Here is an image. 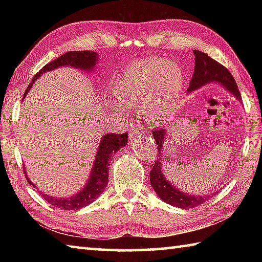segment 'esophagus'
I'll return each instance as SVG.
<instances>
[{"mask_svg":"<svg viewBox=\"0 0 262 262\" xmlns=\"http://www.w3.org/2000/svg\"><path fill=\"white\" fill-rule=\"evenodd\" d=\"M142 133H143V129H142V128H137V129H133V130L129 133V139L133 140V139H135L136 136H141Z\"/></svg>","mask_w":262,"mask_h":262,"instance_id":"34e87169","label":"esophagus"}]
</instances>
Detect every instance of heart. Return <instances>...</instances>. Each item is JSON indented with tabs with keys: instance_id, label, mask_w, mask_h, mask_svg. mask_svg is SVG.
Instances as JSON below:
<instances>
[{
	"instance_id": "obj_1",
	"label": "heart",
	"mask_w": 262,
	"mask_h": 262,
	"mask_svg": "<svg viewBox=\"0 0 262 262\" xmlns=\"http://www.w3.org/2000/svg\"><path fill=\"white\" fill-rule=\"evenodd\" d=\"M183 85V74L178 66L155 57L130 66L114 91L127 107L143 110L149 122H159L174 108Z\"/></svg>"
}]
</instances>
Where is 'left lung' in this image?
I'll return each mask as SVG.
<instances>
[{
  "label": "left lung",
  "mask_w": 262,
  "mask_h": 262,
  "mask_svg": "<svg viewBox=\"0 0 262 262\" xmlns=\"http://www.w3.org/2000/svg\"><path fill=\"white\" fill-rule=\"evenodd\" d=\"M195 55V68L192 79L189 82L188 92H192L196 89L206 85L207 83L216 82L223 85L229 92L236 97L238 100L242 99L241 92L238 90L237 83L232 77L231 73L222 66L219 62L212 60L211 57L208 56L206 53L200 51H193ZM166 130L163 128H157L152 130V135L156 140L158 156L156 162L154 164V167L150 171V184L159 198L164 202L168 205L179 207L181 209L186 208H194L201 203L206 202L208 199L211 198V195H192L187 194L179 190L176 186L168 183L163 173V164H162V149L164 144V139H165ZM216 194V193H214Z\"/></svg>",
  "instance_id": "obj_1"
}]
</instances>
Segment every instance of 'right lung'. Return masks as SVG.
I'll return each mask as SVG.
<instances>
[{"label": "right lung", "mask_w": 262, "mask_h": 262, "mask_svg": "<svg viewBox=\"0 0 262 262\" xmlns=\"http://www.w3.org/2000/svg\"><path fill=\"white\" fill-rule=\"evenodd\" d=\"M96 63H98V54L96 52L92 51H74V52H67L63 55H61L57 59L53 60L50 63H47L45 67L39 70L35 74V76L32 78V82L29 84L28 89H26L25 96L28 95L31 86L33 85L35 79L40 77L42 74L46 72H51L59 67H68L77 68L85 70V72H90L94 70ZM127 139H128V133L125 134H114V133H110L106 134L101 139L98 151L96 154V158L94 162V166H92L90 178H89L86 185L84 186V188L79 190L73 196L68 198H56L51 196V195L45 194L43 192H40L37 186H34L28 178L26 174L25 167H24V174L26 177V180L29 181L30 185H32L35 189H38L39 194L41 195L43 200H46L48 203H51L56 208L64 210H75V209H81L83 207H86L88 205L94 202L97 198L100 196V194L104 192V189L108 183V162L111 157L118 151L119 149L127 145Z\"/></svg>", "instance_id": "add662e5"}]
</instances>
